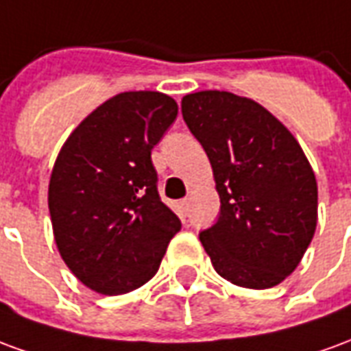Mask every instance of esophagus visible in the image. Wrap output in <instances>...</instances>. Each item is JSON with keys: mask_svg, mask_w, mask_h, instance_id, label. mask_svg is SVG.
Returning <instances> with one entry per match:
<instances>
[{"mask_svg": "<svg viewBox=\"0 0 351 351\" xmlns=\"http://www.w3.org/2000/svg\"><path fill=\"white\" fill-rule=\"evenodd\" d=\"M178 213L182 218H186V214H188V199H180L178 201Z\"/></svg>", "mask_w": 351, "mask_h": 351, "instance_id": "34e87169", "label": "esophagus"}]
</instances>
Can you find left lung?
I'll use <instances>...</instances> for the list:
<instances>
[{"mask_svg":"<svg viewBox=\"0 0 351 351\" xmlns=\"http://www.w3.org/2000/svg\"><path fill=\"white\" fill-rule=\"evenodd\" d=\"M182 116L213 165L220 216L199 233L221 278L278 286L314 237L317 184L299 143L256 101L231 92L188 93Z\"/></svg>","mask_w":351,"mask_h":351,"instance_id":"obj_1","label":"left lung"}]
</instances>
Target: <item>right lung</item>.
I'll return each instance as SVG.
<instances>
[{"label":"right lung","instance_id":"1","mask_svg":"<svg viewBox=\"0 0 351 351\" xmlns=\"http://www.w3.org/2000/svg\"><path fill=\"white\" fill-rule=\"evenodd\" d=\"M176 114V101L165 93H118L86 116L58 154L49 184L56 246L97 293L146 284L182 228L161 201L152 165V148Z\"/></svg>","mask_w":351,"mask_h":351}]
</instances>
